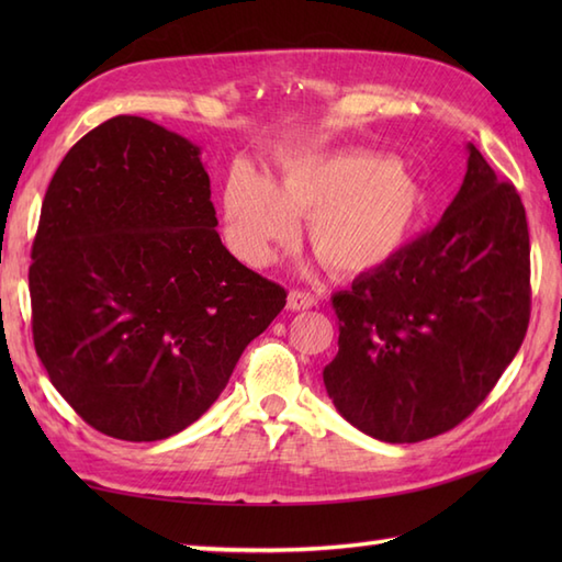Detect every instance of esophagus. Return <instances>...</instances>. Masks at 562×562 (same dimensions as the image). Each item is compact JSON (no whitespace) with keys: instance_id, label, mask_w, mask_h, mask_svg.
<instances>
[{"instance_id":"34e87169","label":"esophagus","mask_w":562,"mask_h":562,"mask_svg":"<svg viewBox=\"0 0 562 562\" xmlns=\"http://www.w3.org/2000/svg\"><path fill=\"white\" fill-rule=\"evenodd\" d=\"M316 296L308 294V292H302V290H292L290 296H288V308L290 312H304V308H312L316 306Z\"/></svg>"}]
</instances>
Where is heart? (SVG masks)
<instances>
[{"label": "heart", "instance_id": "heart-1", "mask_svg": "<svg viewBox=\"0 0 562 562\" xmlns=\"http://www.w3.org/2000/svg\"><path fill=\"white\" fill-rule=\"evenodd\" d=\"M423 212L413 173L389 154L364 149L290 164L274 186L238 169L224 190L226 238L254 268L292 241L294 217H306L308 244L333 272H372L401 254Z\"/></svg>", "mask_w": 562, "mask_h": 562}]
</instances>
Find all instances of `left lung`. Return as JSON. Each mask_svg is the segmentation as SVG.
Masks as SVG:
<instances>
[{"label": "left lung", "instance_id": "1", "mask_svg": "<svg viewBox=\"0 0 562 562\" xmlns=\"http://www.w3.org/2000/svg\"><path fill=\"white\" fill-rule=\"evenodd\" d=\"M529 226L517 188L469 145L435 229L333 296L338 355L324 384L364 435L411 445L463 423L527 336Z\"/></svg>", "mask_w": 562, "mask_h": 562}]
</instances>
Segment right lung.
I'll return each instance as SVG.
<instances>
[{
    "mask_svg": "<svg viewBox=\"0 0 562 562\" xmlns=\"http://www.w3.org/2000/svg\"><path fill=\"white\" fill-rule=\"evenodd\" d=\"M200 147L137 115L57 166L31 250L33 342L83 423L157 441L220 398L284 292L224 248Z\"/></svg>",
    "mask_w": 562,
    "mask_h": 562,
    "instance_id": "1",
    "label": "right lung"
}]
</instances>
